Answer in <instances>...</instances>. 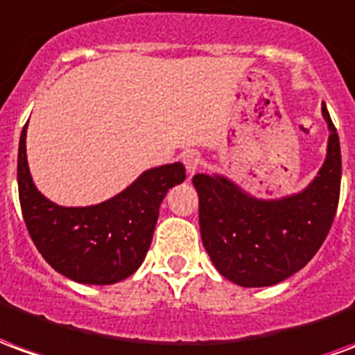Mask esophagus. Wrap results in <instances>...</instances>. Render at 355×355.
I'll use <instances>...</instances> for the list:
<instances>
[{"mask_svg":"<svg viewBox=\"0 0 355 355\" xmlns=\"http://www.w3.org/2000/svg\"><path fill=\"white\" fill-rule=\"evenodd\" d=\"M183 166H185V170L189 175L197 172L198 168H200V162H202V158H200V153L197 150H187V153H183Z\"/></svg>","mask_w":355,"mask_h":355,"instance_id":"esophagus-1","label":"esophagus"}]
</instances>
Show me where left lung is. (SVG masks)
<instances>
[{
	"mask_svg": "<svg viewBox=\"0 0 355 355\" xmlns=\"http://www.w3.org/2000/svg\"><path fill=\"white\" fill-rule=\"evenodd\" d=\"M329 149L318 178L302 193L258 200L220 175L197 173L200 237L223 277L241 286H270L302 270L333 225L340 197V143L323 103Z\"/></svg>",
	"mask_w": 355,
	"mask_h": 355,
	"instance_id": "left-lung-1",
	"label": "left lung"
}]
</instances>
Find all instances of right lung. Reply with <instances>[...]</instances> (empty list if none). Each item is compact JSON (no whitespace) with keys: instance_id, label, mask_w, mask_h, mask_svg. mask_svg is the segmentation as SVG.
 Wrapping results in <instances>:
<instances>
[{"instance_id":"add662e5","label":"right lung","mask_w":355,"mask_h":355,"mask_svg":"<svg viewBox=\"0 0 355 355\" xmlns=\"http://www.w3.org/2000/svg\"><path fill=\"white\" fill-rule=\"evenodd\" d=\"M17 178L22 218L45 262L76 283L112 285L130 277L145 260L160 202L170 187L185 180V168L180 162L153 168L107 202L64 208L47 200L32 183L24 125Z\"/></svg>"}]
</instances>
